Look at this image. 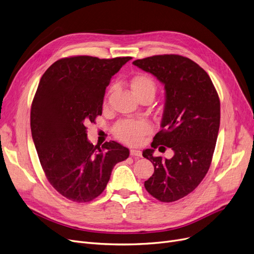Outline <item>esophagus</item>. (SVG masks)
Wrapping results in <instances>:
<instances>
[{
  "label": "esophagus",
  "mask_w": 254,
  "mask_h": 254,
  "mask_svg": "<svg viewBox=\"0 0 254 254\" xmlns=\"http://www.w3.org/2000/svg\"><path fill=\"white\" fill-rule=\"evenodd\" d=\"M129 153L131 156H142V152L137 149H130Z\"/></svg>",
  "instance_id": "esophagus-1"
}]
</instances>
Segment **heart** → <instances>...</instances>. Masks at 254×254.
<instances>
[{
  "instance_id": "1",
  "label": "heart",
  "mask_w": 254,
  "mask_h": 254,
  "mask_svg": "<svg viewBox=\"0 0 254 254\" xmlns=\"http://www.w3.org/2000/svg\"><path fill=\"white\" fill-rule=\"evenodd\" d=\"M130 86L137 97L145 92H155L153 80L147 75H139L131 80ZM150 126L144 120H124L114 127L115 136L128 144H139L144 136L149 132Z\"/></svg>"
}]
</instances>
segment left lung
Returning <instances> with one entry per match:
<instances>
[{
  "instance_id": "1",
  "label": "left lung",
  "mask_w": 254,
  "mask_h": 254,
  "mask_svg": "<svg viewBox=\"0 0 254 254\" xmlns=\"http://www.w3.org/2000/svg\"><path fill=\"white\" fill-rule=\"evenodd\" d=\"M132 64L156 77L166 91L162 130L152 148L143 151L154 167L144 186L158 201L175 202L195 190L210 168L220 125L217 91L206 71L188 58L153 56ZM159 144L175 151L172 159L153 156Z\"/></svg>"
}]
</instances>
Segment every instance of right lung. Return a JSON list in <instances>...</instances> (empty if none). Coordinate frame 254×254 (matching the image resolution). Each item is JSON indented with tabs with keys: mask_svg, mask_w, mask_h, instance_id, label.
<instances>
[{
	"mask_svg": "<svg viewBox=\"0 0 254 254\" xmlns=\"http://www.w3.org/2000/svg\"><path fill=\"white\" fill-rule=\"evenodd\" d=\"M130 59L65 58L40 80L31 108L33 141L49 183L73 202L99 196L114 166L129 155L115 141L92 145L85 126L102 115L106 87Z\"/></svg>",
	"mask_w": 254,
	"mask_h": 254,
	"instance_id": "add662e5",
	"label": "right lung"
}]
</instances>
